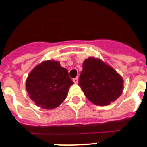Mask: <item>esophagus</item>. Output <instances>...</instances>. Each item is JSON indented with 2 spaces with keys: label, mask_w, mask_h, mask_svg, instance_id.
<instances>
[{
  "label": "esophagus",
  "mask_w": 147,
  "mask_h": 147,
  "mask_svg": "<svg viewBox=\"0 0 147 147\" xmlns=\"http://www.w3.org/2000/svg\"><path fill=\"white\" fill-rule=\"evenodd\" d=\"M73 81H74V82L75 84H77L78 81H79V79H78V77H76L73 80Z\"/></svg>",
  "instance_id": "1"
}]
</instances>
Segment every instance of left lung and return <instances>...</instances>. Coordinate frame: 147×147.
<instances>
[{
	"mask_svg": "<svg viewBox=\"0 0 147 147\" xmlns=\"http://www.w3.org/2000/svg\"><path fill=\"white\" fill-rule=\"evenodd\" d=\"M82 67L79 85L90 102L106 106L121 95L123 78L108 64L90 57L83 62Z\"/></svg>",
	"mask_w": 147,
	"mask_h": 147,
	"instance_id": "left-lung-1",
	"label": "left lung"
}]
</instances>
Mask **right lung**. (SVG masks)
<instances>
[{"instance_id":"obj_1","label":"right lung","mask_w":147,"mask_h":147,"mask_svg":"<svg viewBox=\"0 0 147 147\" xmlns=\"http://www.w3.org/2000/svg\"><path fill=\"white\" fill-rule=\"evenodd\" d=\"M73 84L67 69L58 61L51 59L42 62L29 73L26 90L37 106L52 110L64 102Z\"/></svg>"}]
</instances>
